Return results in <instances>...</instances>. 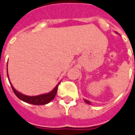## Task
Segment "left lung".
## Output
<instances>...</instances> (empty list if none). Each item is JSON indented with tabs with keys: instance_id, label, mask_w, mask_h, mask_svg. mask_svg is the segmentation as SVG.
Instances as JSON below:
<instances>
[{
	"instance_id": "8db88e82",
	"label": "left lung",
	"mask_w": 135,
	"mask_h": 135,
	"mask_svg": "<svg viewBox=\"0 0 135 135\" xmlns=\"http://www.w3.org/2000/svg\"><path fill=\"white\" fill-rule=\"evenodd\" d=\"M85 101L86 102V103H87V104H90V102L88 101V100H85Z\"/></svg>"
}]
</instances>
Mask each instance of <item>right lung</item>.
I'll use <instances>...</instances> for the list:
<instances>
[{"label":"right lung","instance_id":"right-lung-1","mask_svg":"<svg viewBox=\"0 0 135 135\" xmlns=\"http://www.w3.org/2000/svg\"><path fill=\"white\" fill-rule=\"evenodd\" d=\"M60 84V83H59ZM58 84L53 90L52 91H50L49 94H42V95H39V96H28L19 93L18 91L15 89L12 86V84H11V86L12 88V90L14 93L15 94L17 97L20 100H23L24 102H26L28 103L32 104V105H45L50 103L53 98H55V96L56 95L57 91L58 89Z\"/></svg>","mask_w":135,"mask_h":135}]
</instances>
